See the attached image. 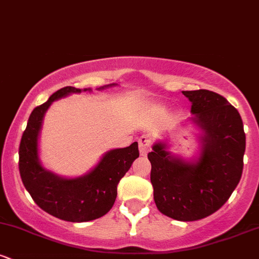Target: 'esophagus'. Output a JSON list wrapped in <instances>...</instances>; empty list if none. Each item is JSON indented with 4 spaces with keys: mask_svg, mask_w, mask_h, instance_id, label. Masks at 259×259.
<instances>
[{
    "mask_svg": "<svg viewBox=\"0 0 259 259\" xmlns=\"http://www.w3.org/2000/svg\"><path fill=\"white\" fill-rule=\"evenodd\" d=\"M151 146H152V140H151L148 135H142L141 138L139 139V148L141 156H146L148 151L151 150Z\"/></svg>",
    "mask_w": 259,
    "mask_h": 259,
    "instance_id": "1",
    "label": "esophagus"
}]
</instances>
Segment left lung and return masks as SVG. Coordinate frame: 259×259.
I'll list each match as a JSON object with an SVG mask.
<instances>
[{"instance_id":"8db88e82","label":"left lung","mask_w":259,"mask_h":259,"mask_svg":"<svg viewBox=\"0 0 259 259\" xmlns=\"http://www.w3.org/2000/svg\"><path fill=\"white\" fill-rule=\"evenodd\" d=\"M204 135L195 163L181 162L158 142L147 154L153 198L160 213L192 222L213 214L229 200L242 175L246 135L240 113L222 95L183 91Z\"/></svg>"}]
</instances>
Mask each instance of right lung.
Returning a JSON list of instances; mask_svg holds the SVG:
<instances>
[{
	"instance_id": "obj_1",
	"label": "right lung",
	"mask_w": 259,
	"mask_h": 259,
	"mask_svg": "<svg viewBox=\"0 0 259 259\" xmlns=\"http://www.w3.org/2000/svg\"><path fill=\"white\" fill-rule=\"evenodd\" d=\"M72 92H81V89L62 88L31 112L19 145V173L25 189L41 209L62 221L82 223L109 212L117 198L118 183L140 152L138 142L109 151L91 173L76 179H63L45 170L37 158V136L44 114L53 101Z\"/></svg>"
}]
</instances>
